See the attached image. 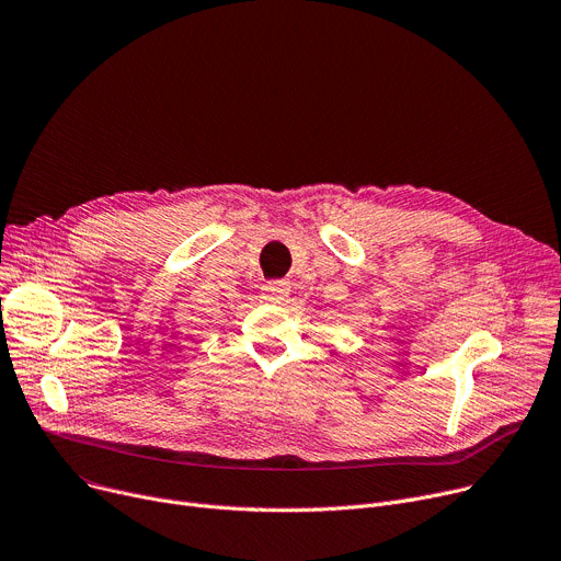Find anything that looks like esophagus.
I'll use <instances>...</instances> for the list:
<instances>
[{
	"label": "esophagus",
	"instance_id": "esophagus-1",
	"mask_svg": "<svg viewBox=\"0 0 561 561\" xmlns=\"http://www.w3.org/2000/svg\"><path fill=\"white\" fill-rule=\"evenodd\" d=\"M289 294V285L285 280H274L263 285V298L270 300V304H283Z\"/></svg>",
	"mask_w": 561,
	"mask_h": 561
}]
</instances>
